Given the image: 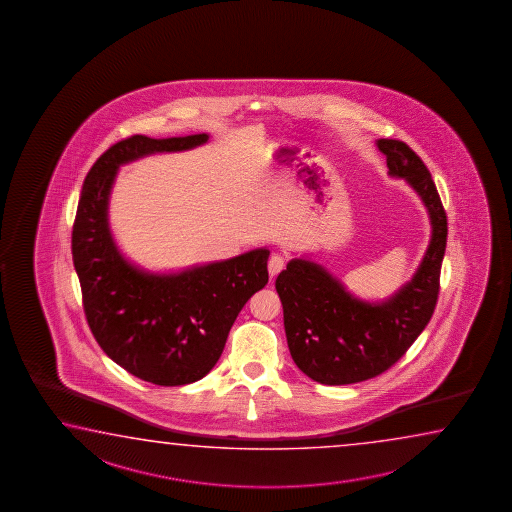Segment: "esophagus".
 Returning <instances> with one entry per match:
<instances>
[{
    "label": "esophagus",
    "instance_id": "obj_1",
    "mask_svg": "<svg viewBox=\"0 0 512 512\" xmlns=\"http://www.w3.org/2000/svg\"><path fill=\"white\" fill-rule=\"evenodd\" d=\"M285 269V260L281 256H272L269 260V274L270 278H276L281 270Z\"/></svg>",
    "mask_w": 512,
    "mask_h": 512
}]
</instances>
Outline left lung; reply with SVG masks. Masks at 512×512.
<instances>
[{
    "mask_svg": "<svg viewBox=\"0 0 512 512\" xmlns=\"http://www.w3.org/2000/svg\"><path fill=\"white\" fill-rule=\"evenodd\" d=\"M389 174L403 177L425 202L432 240L412 281L383 303L346 292L321 265L292 260L276 279L286 340L295 365L324 385L371 380L405 355L434 315L448 220L421 157L399 139H378Z\"/></svg>",
    "mask_w": 512,
    "mask_h": 512,
    "instance_id": "8db88e82",
    "label": "left lung"
}]
</instances>
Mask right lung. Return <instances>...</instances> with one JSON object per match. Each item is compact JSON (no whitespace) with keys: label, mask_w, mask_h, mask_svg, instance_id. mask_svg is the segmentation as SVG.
I'll use <instances>...</instances> for the list:
<instances>
[{"label":"right lung","mask_w":512,"mask_h":512,"mask_svg":"<svg viewBox=\"0 0 512 512\" xmlns=\"http://www.w3.org/2000/svg\"><path fill=\"white\" fill-rule=\"evenodd\" d=\"M208 134L130 136L107 148L89 170L71 233V254L87 324L105 355L139 380L177 387L215 367L245 303L269 283L270 252H245L179 274L132 267L114 243L107 204L120 165L154 152L199 147Z\"/></svg>","instance_id":"1"}]
</instances>
